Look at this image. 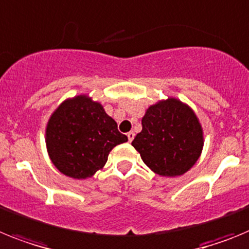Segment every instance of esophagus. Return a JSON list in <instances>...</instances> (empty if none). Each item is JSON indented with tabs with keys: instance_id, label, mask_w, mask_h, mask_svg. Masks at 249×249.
I'll use <instances>...</instances> for the list:
<instances>
[{
	"instance_id": "esophagus-1",
	"label": "esophagus",
	"mask_w": 249,
	"mask_h": 249,
	"mask_svg": "<svg viewBox=\"0 0 249 249\" xmlns=\"http://www.w3.org/2000/svg\"><path fill=\"white\" fill-rule=\"evenodd\" d=\"M127 135V139H129V142H133V139H134V137H135V134H134V131H129V133L126 134Z\"/></svg>"
}]
</instances>
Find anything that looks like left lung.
Returning <instances> with one entry per match:
<instances>
[{"mask_svg":"<svg viewBox=\"0 0 249 249\" xmlns=\"http://www.w3.org/2000/svg\"><path fill=\"white\" fill-rule=\"evenodd\" d=\"M142 129L131 145L142 161L161 177H178L192 168L203 149L199 120L188 105L174 98L149 107Z\"/></svg>","mask_w":249,"mask_h":249,"instance_id":"left-lung-1","label":"left lung"}]
</instances>
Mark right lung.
Returning a JSON list of instances; mask_svg holds the SVG:
<instances>
[{"mask_svg": "<svg viewBox=\"0 0 249 249\" xmlns=\"http://www.w3.org/2000/svg\"><path fill=\"white\" fill-rule=\"evenodd\" d=\"M127 137L101 104L86 95L64 101L50 118L46 146L53 165L65 176L90 178L107 161L109 153Z\"/></svg>", "mask_w": 249, "mask_h": 249, "instance_id": "obj_1", "label": "right lung"}]
</instances>
